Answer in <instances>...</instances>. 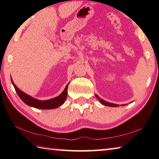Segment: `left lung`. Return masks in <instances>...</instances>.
Listing matches in <instances>:
<instances>
[{"mask_svg": "<svg viewBox=\"0 0 159 159\" xmlns=\"http://www.w3.org/2000/svg\"><path fill=\"white\" fill-rule=\"evenodd\" d=\"M96 96L97 98L100 100V102L101 104H103V105L109 106V107H115L119 106V105H118V104H113V103H111V102H107V101L104 100H102V98H99L98 96V95H96ZM123 105H124V104H122V106H123Z\"/></svg>", "mask_w": 159, "mask_h": 159, "instance_id": "1", "label": "left lung"}]
</instances>
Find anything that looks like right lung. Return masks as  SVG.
Masks as SVG:
<instances>
[{
  "instance_id": "right-lung-1",
  "label": "right lung",
  "mask_w": 159,
  "mask_h": 159,
  "mask_svg": "<svg viewBox=\"0 0 159 159\" xmlns=\"http://www.w3.org/2000/svg\"><path fill=\"white\" fill-rule=\"evenodd\" d=\"M11 83L13 84V85L16 89V92L17 93H18V95L20 98V99H21L26 104H27V105L30 107L37 108V109H52L61 105V104H63L66 100L67 95V87H68V84L66 85V88L63 90V92L57 97H55L54 98L47 100H39L29 96L28 94L25 93V92H23L22 91H21L19 88H18L15 84L13 83L11 77Z\"/></svg>"
}]
</instances>
